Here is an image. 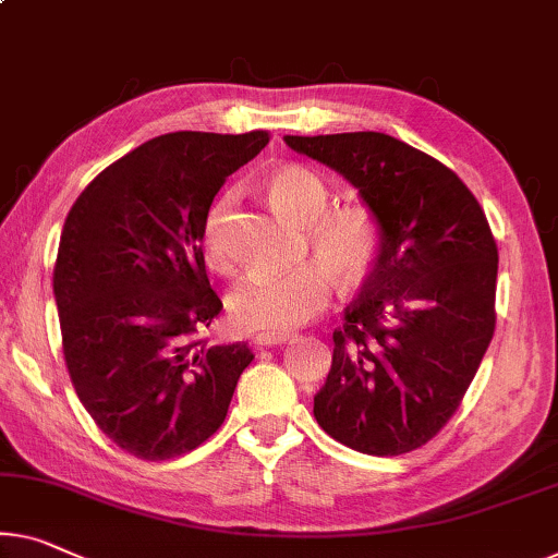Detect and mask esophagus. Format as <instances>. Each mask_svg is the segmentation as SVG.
Segmentation results:
<instances>
[{
	"mask_svg": "<svg viewBox=\"0 0 558 558\" xmlns=\"http://www.w3.org/2000/svg\"><path fill=\"white\" fill-rule=\"evenodd\" d=\"M295 336L293 332H257L253 338V345L255 348H268V345H282L288 343V340H293Z\"/></svg>",
	"mask_w": 558,
	"mask_h": 558,
	"instance_id": "1",
	"label": "esophagus"
}]
</instances>
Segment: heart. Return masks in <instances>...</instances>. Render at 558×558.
<instances>
[{"instance_id": "1", "label": "heart", "mask_w": 558, "mask_h": 558, "mask_svg": "<svg viewBox=\"0 0 558 558\" xmlns=\"http://www.w3.org/2000/svg\"><path fill=\"white\" fill-rule=\"evenodd\" d=\"M270 203L288 218L305 222L303 251L322 260L298 265L286 272H247L230 293V318L253 332H282L298 328L326 311L330 303V274L343 286H359L376 270L384 253V230L361 205H330V187L320 174L290 165L268 178ZM232 195H220L205 213L199 245L213 268L230 263L228 215Z\"/></svg>"}]
</instances>
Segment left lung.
<instances>
[{
    "mask_svg": "<svg viewBox=\"0 0 558 558\" xmlns=\"http://www.w3.org/2000/svg\"><path fill=\"white\" fill-rule=\"evenodd\" d=\"M286 143L345 174L384 230L376 270L332 330L315 421L353 451H415L459 411L496 330L498 247L484 207L451 168L384 132Z\"/></svg>",
    "mask_w": 558,
    "mask_h": 558,
    "instance_id": "8db88e82",
    "label": "left lung"
}]
</instances>
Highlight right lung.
I'll return each mask as SVG.
<instances>
[{"instance_id":"right-lung-1","label":"right lung","mask_w":558,"mask_h":558,"mask_svg":"<svg viewBox=\"0 0 558 558\" xmlns=\"http://www.w3.org/2000/svg\"><path fill=\"white\" fill-rule=\"evenodd\" d=\"M270 132H170L102 170L66 215L54 263L62 353L77 398L124 453L168 461L222 426L245 343L207 345L222 311L199 245L228 174Z\"/></svg>"}]
</instances>
